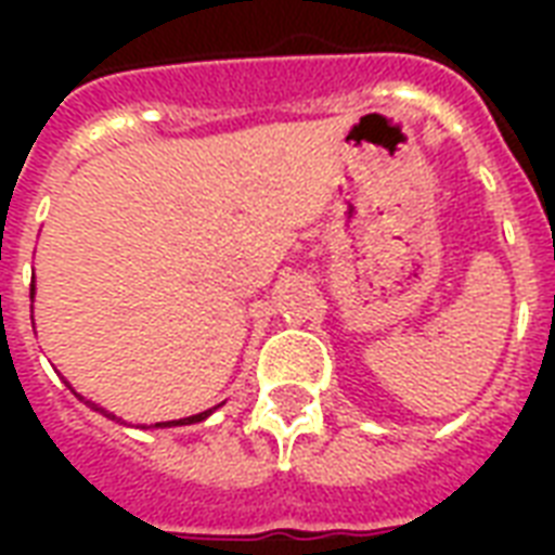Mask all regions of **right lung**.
Wrapping results in <instances>:
<instances>
[{"mask_svg": "<svg viewBox=\"0 0 555 555\" xmlns=\"http://www.w3.org/2000/svg\"><path fill=\"white\" fill-rule=\"evenodd\" d=\"M34 291H37V287L30 285V302H34ZM65 386L72 388V383H68V379H65ZM74 391V388H72ZM74 395H77V391H74ZM82 400V403L89 405V409H94V412H103V409H100L98 403H91V400H86V397L82 395H77ZM218 405H224V403H218ZM218 405H212V409H207V412H198V414H190V417H181V421H164V423H152V426H141V429H172V426H190V423H201V421H207L209 414L216 412ZM106 414V417H112V421H115V414H108V412H103Z\"/></svg>", "mask_w": 555, "mask_h": 555, "instance_id": "right-lung-1", "label": "right lung"}]
</instances>
